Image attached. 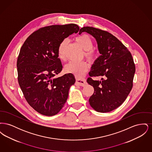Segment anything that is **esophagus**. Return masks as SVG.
<instances>
[{
  "label": "esophagus",
  "mask_w": 152,
  "mask_h": 152,
  "mask_svg": "<svg viewBox=\"0 0 152 152\" xmlns=\"http://www.w3.org/2000/svg\"><path fill=\"white\" fill-rule=\"evenodd\" d=\"M86 79H76V86H82L84 87L86 86Z\"/></svg>",
  "instance_id": "34e87169"
}]
</instances>
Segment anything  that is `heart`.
Masks as SVG:
<instances>
[{"instance_id":"heart-1","label":"heart","mask_w":152,"mask_h":152,"mask_svg":"<svg viewBox=\"0 0 152 152\" xmlns=\"http://www.w3.org/2000/svg\"><path fill=\"white\" fill-rule=\"evenodd\" d=\"M75 40L79 44L82 48L84 50V55L87 60L91 63L94 62L97 58L98 53L93 48L94 42L91 36L87 34H82L77 36L75 38ZM67 43V39H65L60 43L58 46V56L61 60H64L65 58L64 51ZM87 69L88 64L85 61H70L64 67L65 72L72 73L77 77L82 76L84 73L87 72Z\"/></svg>"}]
</instances>
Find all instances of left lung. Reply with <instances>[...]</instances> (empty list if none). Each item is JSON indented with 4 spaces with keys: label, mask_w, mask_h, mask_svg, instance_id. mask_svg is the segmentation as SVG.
<instances>
[{
    "label": "left lung",
    "mask_w": 152,
    "mask_h": 152,
    "mask_svg": "<svg viewBox=\"0 0 152 152\" xmlns=\"http://www.w3.org/2000/svg\"><path fill=\"white\" fill-rule=\"evenodd\" d=\"M83 32L96 39L101 54L87 79V83L94 88L89 104L97 112H111L123 104L132 89L136 71L133 58L128 48L108 32L92 27L81 28L79 34ZM92 77L102 79L96 80Z\"/></svg>",
    "instance_id": "8db88e82"
}]
</instances>
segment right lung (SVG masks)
Segmentation results:
<instances>
[{"instance_id":"1","label":"right lung","mask_w":152,"mask_h":152,"mask_svg":"<svg viewBox=\"0 0 152 152\" xmlns=\"http://www.w3.org/2000/svg\"><path fill=\"white\" fill-rule=\"evenodd\" d=\"M79 30L75 24L42 27L30 35L21 47L16 64L18 83L29 105L43 115L58 114L75 83L72 73L55 76L63 68L58 58L59 44Z\"/></svg>"}]
</instances>
